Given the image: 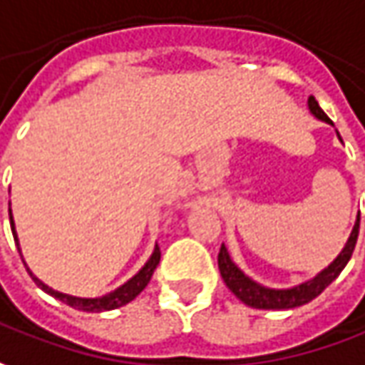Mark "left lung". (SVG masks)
<instances>
[{
    "label": "left lung",
    "instance_id": "obj_1",
    "mask_svg": "<svg viewBox=\"0 0 365 365\" xmlns=\"http://www.w3.org/2000/svg\"><path fill=\"white\" fill-rule=\"evenodd\" d=\"M309 108L311 113L317 117V119L325 120V123H331L329 117L323 113V108L319 107V103L315 101V96H309ZM339 135V133H337ZM358 234H359V216L356 220V226L351 230V236L347 240L346 248L339 252V257L333 260L331 264L325 270H321L319 274L313 279V281H307V283L299 284V287H293V289H284V291H277V289H267V287H260L255 281H250L246 277L242 270L238 269L234 264L230 257H228V250L222 245L220 252H218V269H220L222 279L226 287L232 291L234 295L238 297L242 303H246L248 307L255 309H293L301 307L309 301H313L315 297L321 295L325 291L327 284H331L339 272L344 270V267L347 264V260L351 258V252L356 248V242H358Z\"/></svg>",
    "mask_w": 365,
    "mask_h": 365
}]
</instances>
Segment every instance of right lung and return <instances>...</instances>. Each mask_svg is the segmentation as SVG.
Segmentation results:
<instances>
[{
	"label": "right lung",
	"instance_id": "1",
	"mask_svg": "<svg viewBox=\"0 0 365 365\" xmlns=\"http://www.w3.org/2000/svg\"><path fill=\"white\" fill-rule=\"evenodd\" d=\"M9 222H11V232H14V240H16V245H18V236H16V230H14V218H11V210H9ZM21 255V252H19ZM159 258H161V250H159V246H155V250H153V255L151 258L147 260V264H145L143 269L139 270L135 277H133L131 281H127V283L119 287L117 291H113V293H108L105 297H98V299H81V297H72V295H64V293H58L54 289H50L48 284H44L40 279H36L30 269V277L34 279V283L38 284L42 291H46L48 295L56 297L60 299L62 303H66L70 307L78 309V311H86V313H101V311H110V309H117L123 307V305H127V303H131L135 297L139 295L141 291H143L147 283L151 281V277H153V270L158 269L159 264Z\"/></svg>",
	"mask_w": 365,
	"mask_h": 365
}]
</instances>
